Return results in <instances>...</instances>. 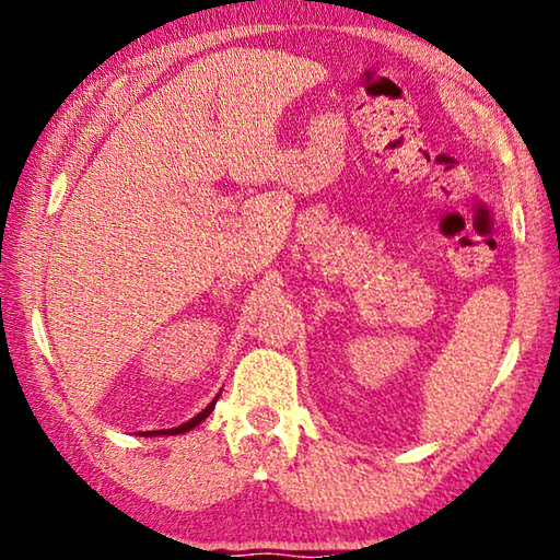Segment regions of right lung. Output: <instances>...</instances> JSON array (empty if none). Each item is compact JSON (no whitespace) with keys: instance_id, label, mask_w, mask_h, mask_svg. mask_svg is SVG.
<instances>
[{"instance_id":"1","label":"right lung","mask_w":560,"mask_h":560,"mask_svg":"<svg viewBox=\"0 0 560 560\" xmlns=\"http://www.w3.org/2000/svg\"><path fill=\"white\" fill-rule=\"evenodd\" d=\"M213 406H215V398H213V404L206 406L199 416H194L191 420H186L184 425H179V428H170V430H152V433H142V435H182V433H189V430L199 425L203 418H209V416H211Z\"/></svg>"}]
</instances>
